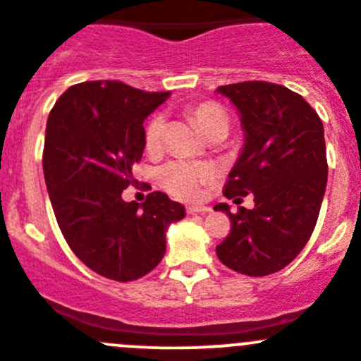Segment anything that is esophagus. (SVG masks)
I'll return each instance as SVG.
<instances>
[{"label":"esophagus","instance_id":"1","mask_svg":"<svg viewBox=\"0 0 361 361\" xmlns=\"http://www.w3.org/2000/svg\"><path fill=\"white\" fill-rule=\"evenodd\" d=\"M208 212H212L209 206H188L187 208V213H190V215H202V213Z\"/></svg>","mask_w":361,"mask_h":361}]
</instances>
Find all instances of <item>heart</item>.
I'll return each instance as SVG.
<instances>
[{
	"label": "heart",
	"mask_w": 361,
	"mask_h": 361,
	"mask_svg": "<svg viewBox=\"0 0 361 361\" xmlns=\"http://www.w3.org/2000/svg\"><path fill=\"white\" fill-rule=\"evenodd\" d=\"M190 116L206 137H212L216 134L226 137L227 132H229V116L219 104H197L190 109ZM164 134H166V120H164L162 114H155L149 120L145 134L148 152H159L162 148ZM212 178V167L206 166V164L188 162V160H171L159 169L160 187L173 197L183 199V201L199 197L201 187Z\"/></svg>",
	"instance_id": "b5f03b06"
}]
</instances>
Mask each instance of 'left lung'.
<instances>
[{"mask_svg":"<svg viewBox=\"0 0 361 361\" xmlns=\"http://www.w3.org/2000/svg\"><path fill=\"white\" fill-rule=\"evenodd\" d=\"M234 104L245 145L231 169L224 195L252 209L231 213V233L216 247L227 268L264 277L286 268L302 252L316 227L328 180L323 121L302 95L264 80L216 87Z\"/></svg>","mask_w":361,"mask_h":361,"instance_id":"obj_1","label":"left lung"}]
</instances>
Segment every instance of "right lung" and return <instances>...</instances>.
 Returning <instances> with one entry per match:
<instances>
[{
	"label": "right lung",
	"instance_id": "1",
	"mask_svg": "<svg viewBox=\"0 0 361 361\" xmlns=\"http://www.w3.org/2000/svg\"><path fill=\"white\" fill-rule=\"evenodd\" d=\"M169 95L92 80L70 86L49 113L42 164L56 220L73 254L106 279L149 274L166 254L167 226L185 216L164 192L142 204L121 199L145 152L142 123Z\"/></svg>",
	"mask_w": 361,
	"mask_h": 361
}]
</instances>
